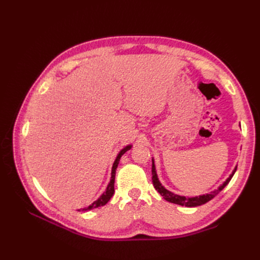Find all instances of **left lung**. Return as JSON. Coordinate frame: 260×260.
<instances>
[{
	"instance_id": "obj_1",
	"label": "left lung",
	"mask_w": 260,
	"mask_h": 260,
	"mask_svg": "<svg viewBox=\"0 0 260 260\" xmlns=\"http://www.w3.org/2000/svg\"><path fill=\"white\" fill-rule=\"evenodd\" d=\"M237 167L233 169L232 174L229 176V178H228L224 181V182L217 188V190L211 191V192H209L207 194H203V195H200V196H194V198H185V196H181V195L172 193L171 191L167 190V188L160 183V181L158 179V176H157V172H156L154 158H152V176H153L152 180H153V185L156 188V191L158 192L167 202L177 204V205L185 206V207H196V206H201V205H203V204L209 202L210 200L214 199L216 195H218L219 192H221L223 188L228 185V183L230 182V180L232 179L233 175L235 174V171H237Z\"/></svg>"
}]
</instances>
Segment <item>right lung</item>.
<instances>
[{"instance_id": "1", "label": "right lung", "mask_w": 260, "mask_h": 260, "mask_svg": "<svg viewBox=\"0 0 260 260\" xmlns=\"http://www.w3.org/2000/svg\"><path fill=\"white\" fill-rule=\"evenodd\" d=\"M131 147H132L131 144H130V145H127V146H124V147L121 149V151H120L119 153H118V155H117V157H116V159H115V161H114V164H113V167H112V177H111V181H109V183H108V185H107V187H106V190L104 191V193L102 194L96 201H94L90 206L85 207V208H82V209H81L82 211L91 210V209H94V208L104 206V205H106V204L109 202V200H111V199L113 198V195H114V193H115V187H114V185H115L116 169H117V167H118V164H119V160H120V158H121V156H122L125 152L129 151V149H130Z\"/></svg>"}]
</instances>
